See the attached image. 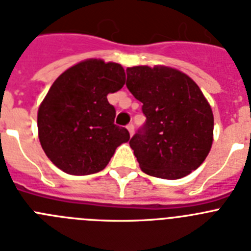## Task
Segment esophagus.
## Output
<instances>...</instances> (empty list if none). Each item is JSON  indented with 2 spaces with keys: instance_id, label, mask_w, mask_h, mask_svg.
<instances>
[{
  "instance_id": "esophagus-1",
  "label": "esophagus",
  "mask_w": 251,
  "mask_h": 251,
  "mask_svg": "<svg viewBox=\"0 0 251 251\" xmlns=\"http://www.w3.org/2000/svg\"><path fill=\"white\" fill-rule=\"evenodd\" d=\"M127 129L129 130V134H130V136H133V133H134V124H132V123L128 124V126H127Z\"/></svg>"
}]
</instances>
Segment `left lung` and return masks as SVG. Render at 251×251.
I'll use <instances>...</instances> for the list:
<instances>
[{"label":"left lung","mask_w":251,"mask_h":251,"mask_svg":"<svg viewBox=\"0 0 251 251\" xmlns=\"http://www.w3.org/2000/svg\"><path fill=\"white\" fill-rule=\"evenodd\" d=\"M146 123L129 146L150 176L182 178L200 167L212 146L214 115L199 85L168 66H133L127 83Z\"/></svg>","instance_id":"left-lung-1"}]
</instances>
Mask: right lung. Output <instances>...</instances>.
Segmentation results:
<instances>
[{"mask_svg":"<svg viewBox=\"0 0 251 251\" xmlns=\"http://www.w3.org/2000/svg\"><path fill=\"white\" fill-rule=\"evenodd\" d=\"M126 83L121 64L89 59L57 77L37 113L39 139L56 167L75 176L97 174L129 132L114 124L115 109L106 95Z\"/></svg>","mask_w":251,"mask_h":251,"instance_id":"1","label":"right lung"}]
</instances>
